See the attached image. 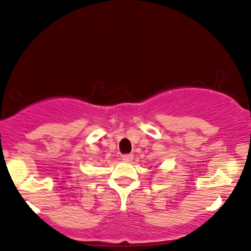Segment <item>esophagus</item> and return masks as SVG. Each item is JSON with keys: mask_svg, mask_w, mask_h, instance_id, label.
I'll return each instance as SVG.
<instances>
[{"mask_svg": "<svg viewBox=\"0 0 251 251\" xmlns=\"http://www.w3.org/2000/svg\"><path fill=\"white\" fill-rule=\"evenodd\" d=\"M122 159L124 160V162H132L133 155H131V153H126V155L122 156Z\"/></svg>", "mask_w": 251, "mask_h": 251, "instance_id": "34e87169", "label": "esophagus"}]
</instances>
